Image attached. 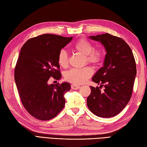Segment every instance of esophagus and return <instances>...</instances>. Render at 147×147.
I'll return each mask as SVG.
<instances>
[{
  "label": "esophagus",
  "mask_w": 147,
  "mask_h": 147,
  "mask_svg": "<svg viewBox=\"0 0 147 147\" xmlns=\"http://www.w3.org/2000/svg\"><path fill=\"white\" fill-rule=\"evenodd\" d=\"M80 88V86L76 85V84H72L71 85V88L73 90H77V89H79Z\"/></svg>",
  "instance_id": "obj_1"
}]
</instances>
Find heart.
I'll list each match as a JSON object with an SVG mask.
<instances>
[{"instance_id": "obj_1", "label": "heart", "mask_w": 147, "mask_h": 147, "mask_svg": "<svg viewBox=\"0 0 147 147\" xmlns=\"http://www.w3.org/2000/svg\"><path fill=\"white\" fill-rule=\"evenodd\" d=\"M73 49L78 52L85 55L88 63L98 64L104 57V52L99 49H93V46L88 40L82 38L74 43ZM59 64L62 67L68 65V56L64 50L59 52L57 57ZM93 74V70L90 67L82 69H72L67 71L64 74L65 79L67 82L80 85L90 78Z\"/></svg>"}]
</instances>
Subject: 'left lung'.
Listing matches in <instances>:
<instances>
[{
	"instance_id": "obj_1",
	"label": "left lung",
	"mask_w": 147,
	"mask_h": 147,
	"mask_svg": "<svg viewBox=\"0 0 147 147\" xmlns=\"http://www.w3.org/2000/svg\"><path fill=\"white\" fill-rule=\"evenodd\" d=\"M90 38L104 46L106 55L104 66L92 78L100 87L90 86L91 93L87 105L93 114L100 117L117 115L131 97L136 75L135 58L129 46L119 37L109 33L90 36ZM104 86V91L101 87Z\"/></svg>"
}]
</instances>
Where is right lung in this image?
<instances>
[{"label":"right lung","instance_id":"1","mask_svg":"<svg viewBox=\"0 0 147 147\" xmlns=\"http://www.w3.org/2000/svg\"><path fill=\"white\" fill-rule=\"evenodd\" d=\"M72 38L43 34L28 40L21 49L14 70L16 85L24 107L37 119H51L64 107V95L70 84L49 85L48 81L62 77L58 54Z\"/></svg>","mask_w":147,"mask_h":147}]
</instances>
